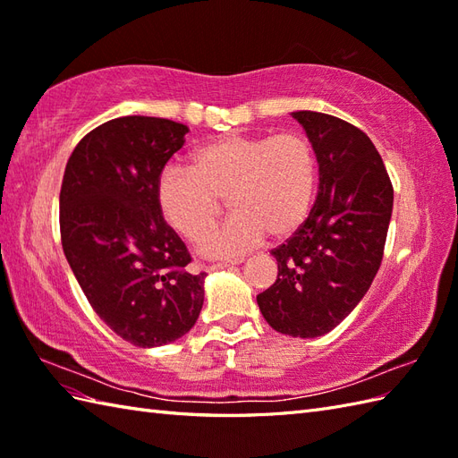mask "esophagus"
Instances as JSON below:
<instances>
[{"mask_svg": "<svg viewBox=\"0 0 458 458\" xmlns=\"http://www.w3.org/2000/svg\"><path fill=\"white\" fill-rule=\"evenodd\" d=\"M243 259H233V261H220V263H212V265H207V271H218V269H226V267H232V265L236 263H242Z\"/></svg>", "mask_w": 458, "mask_h": 458, "instance_id": "esophagus-1", "label": "esophagus"}]
</instances>
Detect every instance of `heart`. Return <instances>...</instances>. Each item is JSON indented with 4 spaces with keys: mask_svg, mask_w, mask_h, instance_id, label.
Wrapping results in <instances>:
<instances>
[{
    "mask_svg": "<svg viewBox=\"0 0 458 458\" xmlns=\"http://www.w3.org/2000/svg\"><path fill=\"white\" fill-rule=\"evenodd\" d=\"M320 165L306 136L226 134L199 146L191 167L167 165L156 195L167 225L189 242L215 226L220 200L232 218L203 242L208 258H240L263 238H289L310 216Z\"/></svg>",
    "mask_w": 458,
    "mask_h": 458,
    "instance_id": "1",
    "label": "heart"
}]
</instances>
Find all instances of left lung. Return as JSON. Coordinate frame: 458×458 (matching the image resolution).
<instances>
[{
    "mask_svg": "<svg viewBox=\"0 0 458 458\" xmlns=\"http://www.w3.org/2000/svg\"><path fill=\"white\" fill-rule=\"evenodd\" d=\"M312 142L320 187L310 216L271 250L279 275L258 304L267 324L293 337H320L345 320L380 267L394 203L370 138L337 116L293 113Z\"/></svg>",
    "mask_w": 458,
    "mask_h": 458,
    "instance_id": "8db88e82",
    "label": "left lung"
}]
</instances>
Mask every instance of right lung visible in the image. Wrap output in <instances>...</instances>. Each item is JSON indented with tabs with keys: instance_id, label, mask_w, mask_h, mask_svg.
<instances>
[{
	"instance_id": "obj_1",
	"label": "right lung",
	"mask_w": 458,
	"mask_h": 458,
	"mask_svg": "<svg viewBox=\"0 0 458 458\" xmlns=\"http://www.w3.org/2000/svg\"><path fill=\"white\" fill-rule=\"evenodd\" d=\"M187 132L157 116L107 121L73 148L62 179L64 255L93 310L136 347L185 335L205 301V273L187 271L191 255L156 195Z\"/></svg>"
}]
</instances>
